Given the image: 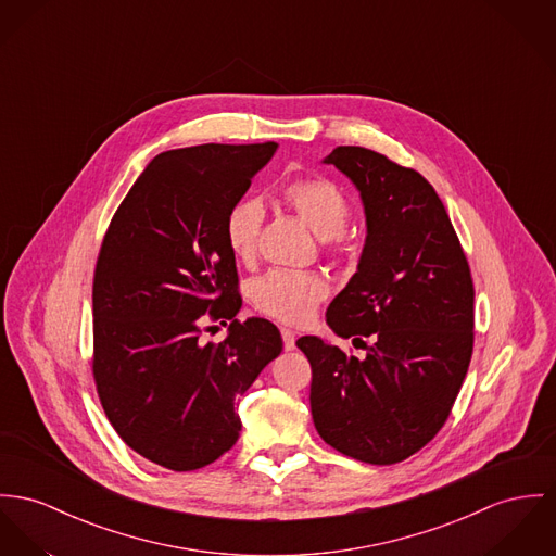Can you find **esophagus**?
Returning <instances> with one entry per match:
<instances>
[{"instance_id": "esophagus-1", "label": "esophagus", "mask_w": 556, "mask_h": 556, "mask_svg": "<svg viewBox=\"0 0 556 556\" xmlns=\"http://www.w3.org/2000/svg\"><path fill=\"white\" fill-rule=\"evenodd\" d=\"M281 339H283V346L286 351L296 349V334L290 328H281Z\"/></svg>"}]
</instances>
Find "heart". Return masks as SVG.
I'll return each instance as SVG.
<instances>
[{
  "label": "heart",
  "instance_id": "obj_1",
  "mask_svg": "<svg viewBox=\"0 0 556 556\" xmlns=\"http://www.w3.org/2000/svg\"><path fill=\"white\" fill-rule=\"evenodd\" d=\"M283 203L328 243L339 241L346 228L351 205L341 188L324 175H302L281 188ZM264 207L257 199H241L230 207L224 222V237L230 254L252 262L257 254ZM330 288L321 275L296 270H268L252 286V300L264 315L286 321L306 324Z\"/></svg>",
  "mask_w": 556,
  "mask_h": 556
}]
</instances>
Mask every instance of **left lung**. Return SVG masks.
Wrapping results in <instances>:
<instances>
[{
    "label": "left lung",
    "mask_w": 556,
    "mask_h": 556,
    "mask_svg": "<svg viewBox=\"0 0 556 556\" xmlns=\"http://www.w3.org/2000/svg\"><path fill=\"white\" fill-rule=\"evenodd\" d=\"M359 190L366 243L326 321L364 357L302 337L317 433L342 455L391 466L451 415L473 349V283L440 197L421 173L359 146L326 159ZM366 336L374 342L366 345Z\"/></svg>",
    "instance_id": "8db88e82"
}]
</instances>
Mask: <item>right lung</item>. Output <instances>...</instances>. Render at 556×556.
Masks as SVG:
<instances>
[{
  "instance_id": "obj_1",
  "label": "right lung",
  "mask_w": 556,
  "mask_h": 556,
  "mask_svg": "<svg viewBox=\"0 0 556 556\" xmlns=\"http://www.w3.org/2000/svg\"><path fill=\"white\" fill-rule=\"evenodd\" d=\"M277 143H203L159 154L103 237L92 281V377L105 417L135 453L199 470L237 440L239 397L283 341L275 324L239 321V275L224 237L230 207ZM231 321L222 343L210 320Z\"/></svg>"
}]
</instances>
